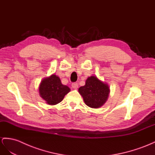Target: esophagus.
<instances>
[{"instance_id":"obj_1","label":"esophagus","mask_w":155,"mask_h":155,"mask_svg":"<svg viewBox=\"0 0 155 155\" xmlns=\"http://www.w3.org/2000/svg\"><path fill=\"white\" fill-rule=\"evenodd\" d=\"M78 87V84L77 83H75L74 82L72 84V87L74 88V89H77Z\"/></svg>"}]
</instances>
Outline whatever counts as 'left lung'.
<instances>
[{
	"mask_svg": "<svg viewBox=\"0 0 155 155\" xmlns=\"http://www.w3.org/2000/svg\"><path fill=\"white\" fill-rule=\"evenodd\" d=\"M78 92L87 106L98 108L107 101L109 88L107 84L101 82L96 77L91 76L87 78L85 86L78 89Z\"/></svg>",
	"mask_w": 155,
	"mask_h": 155,
	"instance_id": "obj_1",
	"label": "left lung"
}]
</instances>
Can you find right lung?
<instances>
[{
  "label": "right lung",
  "mask_w": 155,
  "mask_h": 155,
  "mask_svg": "<svg viewBox=\"0 0 155 155\" xmlns=\"http://www.w3.org/2000/svg\"><path fill=\"white\" fill-rule=\"evenodd\" d=\"M69 91V87L63 85L61 79L55 74L42 80L39 87L40 95L49 105L61 102Z\"/></svg>",
  "instance_id": "add662e5"
}]
</instances>
